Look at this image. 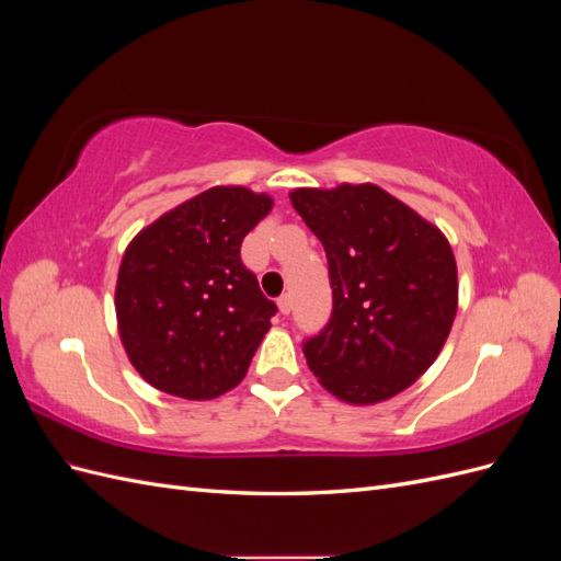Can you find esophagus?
<instances>
[{"label": "esophagus", "instance_id": "obj_1", "mask_svg": "<svg viewBox=\"0 0 561 561\" xmlns=\"http://www.w3.org/2000/svg\"><path fill=\"white\" fill-rule=\"evenodd\" d=\"M278 311H280L283 316H287V313L293 311V299H290V295L278 297Z\"/></svg>", "mask_w": 561, "mask_h": 561}]
</instances>
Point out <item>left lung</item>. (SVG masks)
Returning a JSON list of instances; mask_svg holds the SVG:
<instances>
[{"label":"left lung","instance_id":"8db88e82","mask_svg":"<svg viewBox=\"0 0 561 561\" xmlns=\"http://www.w3.org/2000/svg\"><path fill=\"white\" fill-rule=\"evenodd\" d=\"M325 248L334 309L304 344L320 386L348 404L396 398L443 351L458 309L447 236L375 182L290 192Z\"/></svg>","mask_w":561,"mask_h":561}]
</instances>
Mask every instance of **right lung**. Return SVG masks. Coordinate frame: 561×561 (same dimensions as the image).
Instances as JSON below:
<instances>
[{"label":"right lung","instance_id":"obj_1","mask_svg":"<svg viewBox=\"0 0 561 561\" xmlns=\"http://www.w3.org/2000/svg\"><path fill=\"white\" fill-rule=\"evenodd\" d=\"M274 198L217 184L135 233L114 309L124 351L157 390L213 400L248 375L276 304L241 262V243Z\"/></svg>","mask_w":561,"mask_h":561}]
</instances>
